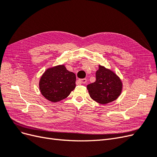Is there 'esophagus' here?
Wrapping results in <instances>:
<instances>
[{"instance_id":"34e87169","label":"esophagus","mask_w":157,"mask_h":157,"mask_svg":"<svg viewBox=\"0 0 157 157\" xmlns=\"http://www.w3.org/2000/svg\"><path fill=\"white\" fill-rule=\"evenodd\" d=\"M79 82L82 83V84H85L87 82V79L86 78H82V79H79L78 80Z\"/></svg>"}]
</instances>
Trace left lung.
<instances>
[{
  "label": "left lung",
  "instance_id": "1",
  "mask_svg": "<svg viewBox=\"0 0 157 157\" xmlns=\"http://www.w3.org/2000/svg\"><path fill=\"white\" fill-rule=\"evenodd\" d=\"M122 82L112 71L99 65L96 73V81L87 85L90 96L94 101L106 104L115 101L122 91Z\"/></svg>",
  "mask_w": 157,
  "mask_h": 157
}]
</instances>
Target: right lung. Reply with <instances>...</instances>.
I'll return each instance as SVG.
<instances>
[{"instance_id": "1", "label": "right lung", "mask_w": 157, "mask_h": 157, "mask_svg": "<svg viewBox=\"0 0 157 157\" xmlns=\"http://www.w3.org/2000/svg\"><path fill=\"white\" fill-rule=\"evenodd\" d=\"M76 76L63 65L47 69L39 82L42 96L52 102H58L67 98L76 86Z\"/></svg>"}]
</instances>
